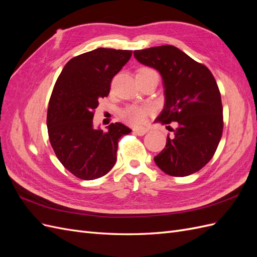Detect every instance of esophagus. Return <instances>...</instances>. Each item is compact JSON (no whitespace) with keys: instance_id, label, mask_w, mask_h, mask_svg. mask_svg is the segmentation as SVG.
Masks as SVG:
<instances>
[{"instance_id":"34e87169","label":"esophagus","mask_w":257,"mask_h":257,"mask_svg":"<svg viewBox=\"0 0 257 257\" xmlns=\"http://www.w3.org/2000/svg\"><path fill=\"white\" fill-rule=\"evenodd\" d=\"M133 132H134L135 134H137L139 136H143V135H145L147 133L148 130L145 128V127H136V128L133 130Z\"/></svg>"}]
</instances>
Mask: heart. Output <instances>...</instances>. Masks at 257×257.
I'll return each instance as SVG.
<instances>
[{"label": "heart", "instance_id": "b5f03b06", "mask_svg": "<svg viewBox=\"0 0 257 257\" xmlns=\"http://www.w3.org/2000/svg\"><path fill=\"white\" fill-rule=\"evenodd\" d=\"M155 73L151 68H141L138 74H149ZM149 112V108L143 106H130L125 108L122 112L121 116L123 120H125L127 123L133 124V125H141L147 118V114Z\"/></svg>", "mask_w": 257, "mask_h": 257}]
</instances>
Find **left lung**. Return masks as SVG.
<instances>
[{
  "label": "left lung",
  "mask_w": 257,
  "mask_h": 257,
  "mask_svg": "<svg viewBox=\"0 0 257 257\" xmlns=\"http://www.w3.org/2000/svg\"><path fill=\"white\" fill-rule=\"evenodd\" d=\"M134 57L162 76L165 104L154 122H177L174 137L168 136L154 157L155 164L175 177L198 172L212 159L223 131L221 94L213 75L170 45L135 50Z\"/></svg>",
  "instance_id": "obj_1"
}]
</instances>
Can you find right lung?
<instances>
[{
  "mask_svg": "<svg viewBox=\"0 0 257 257\" xmlns=\"http://www.w3.org/2000/svg\"><path fill=\"white\" fill-rule=\"evenodd\" d=\"M131 50L97 48L69 60L54 84L47 112L49 141L68 172L82 180L105 176L116 161L118 142L132 130L120 122L107 132L93 126L98 100L109 94Z\"/></svg>",
  "mask_w": 257,
  "mask_h": 257,
  "instance_id": "add662e5",
  "label": "right lung"
}]
</instances>
